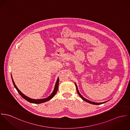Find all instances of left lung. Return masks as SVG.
<instances>
[{
  "label": "left lung",
  "instance_id": "8db88e82",
  "mask_svg": "<svg viewBox=\"0 0 130 130\" xmlns=\"http://www.w3.org/2000/svg\"><path fill=\"white\" fill-rule=\"evenodd\" d=\"M75 86H76V89H77V93H78V95H79V96L82 98V99H83V100H84L85 101H86V102L87 103H90V104H93V105H101V104H104V103H105L106 102H108V101H109V100H108V101H105V102H101V103H97V102H92V101H90V100H87V99L86 98H85L84 97H83L81 95V94L80 93V92H79V90H78V87H77V84H76V83H75Z\"/></svg>",
  "mask_w": 130,
  "mask_h": 130
}]
</instances>
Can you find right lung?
<instances>
[{"label": "right lung", "instance_id": "add662e5", "mask_svg": "<svg viewBox=\"0 0 130 130\" xmlns=\"http://www.w3.org/2000/svg\"><path fill=\"white\" fill-rule=\"evenodd\" d=\"M11 78H12V82L13 83V85L14 86V87L16 88V89L17 90V91H18V92L19 93V94L21 96V97L24 98L25 100H26V101L29 102L30 103H34V104H40V103H44L45 102H47V101H49L50 100H51L55 95V94H56L57 91H58V85H59V78H58L57 80V81L56 82V84H55V87H54V90L52 92V93L50 94V96H49L48 97L46 98H44V99H31L30 98H29L28 97L26 96V95H25L24 94H23L19 89L17 87V86H16L14 82V80L13 79V78H12V75L11 74Z\"/></svg>", "mask_w": 130, "mask_h": 130}]
</instances>
